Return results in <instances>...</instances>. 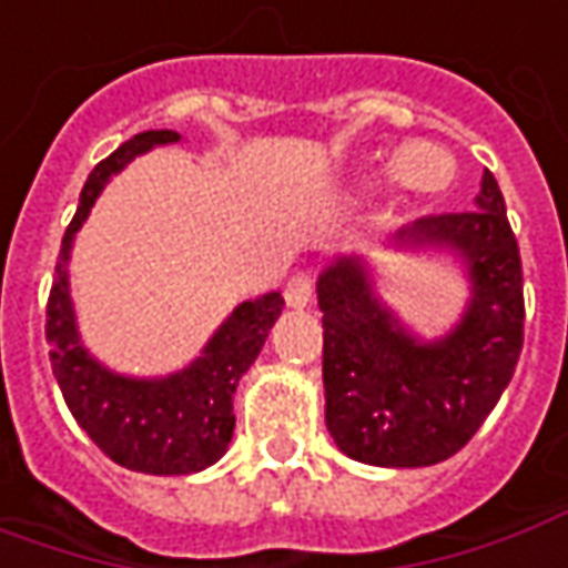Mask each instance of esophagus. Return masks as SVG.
<instances>
[{
  "label": "esophagus",
  "instance_id": "esophagus-1",
  "mask_svg": "<svg viewBox=\"0 0 568 568\" xmlns=\"http://www.w3.org/2000/svg\"><path fill=\"white\" fill-rule=\"evenodd\" d=\"M285 301H288V307H307L314 301V280L307 273H295L285 283Z\"/></svg>",
  "mask_w": 568,
  "mask_h": 568
}]
</instances>
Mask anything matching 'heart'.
<instances>
[{
  "label": "heart",
  "mask_w": 568,
  "mask_h": 568,
  "mask_svg": "<svg viewBox=\"0 0 568 568\" xmlns=\"http://www.w3.org/2000/svg\"><path fill=\"white\" fill-rule=\"evenodd\" d=\"M423 145H410L404 152H397L392 171L400 183L414 189H438V183L445 180L447 164L438 152H419Z\"/></svg>",
  "instance_id": "obj_1"
}]
</instances>
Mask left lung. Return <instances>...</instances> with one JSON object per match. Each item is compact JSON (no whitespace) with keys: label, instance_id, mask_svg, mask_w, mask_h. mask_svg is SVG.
I'll return each instance as SVG.
<instances>
[{"label":"left lung","instance_id":"8db88e82","mask_svg":"<svg viewBox=\"0 0 568 568\" xmlns=\"http://www.w3.org/2000/svg\"><path fill=\"white\" fill-rule=\"evenodd\" d=\"M450 245L466 257L473 301L442 342H416L373 295L361 257L316 283L323 311L326 429L342 454L369 466H432L454 457L495 410L523 351V261L495 173L476 211L432 214L397 235Z\"/></svg>","mask_w":568,"mask_h":568}]
</instances>
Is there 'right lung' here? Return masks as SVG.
Returning <instances> with one entry per match:
<instances>
[{
    "label": "right lung",
    "mask_w": 568,
    "mask_h": 568,
    "mask_svg": "<svg viewBox=\"0 0 568 568\" xmlns=\"http://www.w3.org/2000/svg\"><path fill=\"white\" fill-rule=\"evenodd\" d=\"M173 130H149L92 168L80 192V207L61 239L55 280L45 304V342L64 404L95 447L133 473L189 476L217 463L233 438V395L242 373L267 342L270 326L283 314V295L245 301L207 342L202 357L168 379H126L99 366L80 345L68 292V252L73 233L90 214L111 173L123 171L136 154L176 142Z\"/></svg>",
    "instance_id": "add662e5"
}]
</instances>
